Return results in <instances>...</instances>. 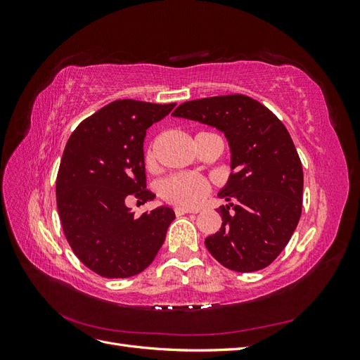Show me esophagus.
Wrapping results in <instances>:
<instances>
[{"instance_id":"obj_1","label":"esophagus","mask_w":360,"mask_h":360,"mask_svg":"<svg viewBox=\"0 0 360 360\" xmlns=\"http://www.w3.org/2000/svg\"><path fill=\"white\" fill-rule=\"evenodd\" d=\"M198 210H193V209H184V207H176L174 209V213H176L177 216H181V214H186V213H197Z\"/></svg>"}]
</instances>
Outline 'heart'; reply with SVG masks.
I'll return each instance as SVG.
<instances>
[{"label":"heart","mask_w":360,"mask_h":360,"mask_svg":"<svg viewBox=\"0 0 360 360\" xmlns=\"http://www.w3.org/2000/svg\"><path fill=\"white\" fill-rule=\"evenodd\" d=\"M144 162L147 168L156 167V151L155 146L150 144L146 150ZM210 192V184L205 179L195 176V174L179 172L163 179L159 183V193L167 202L191 209L198 205Z\"/></svg>","instance_id":"obj_1"}]
</instances>
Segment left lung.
<instances>
[{
	"mask_svg": "<svg viewBox=\"0 0 360 360\" xmlns=\"http://www.w3.org/2000/svg\"><path fill=\"white\" fill-rule=\"evenodd\" d=\"M172 115L222 130L231 148L233 172L219 197L234 202L217 210L222 226L205 238V248L224 267L240 274L270 266L302 214L303 169L288 130L245 94L184 102Z\"/></svg>",
	"mask_w": 360,
	"mask_h": 360,
	"instance_id": "obj_1",
	"label": "left lung"
}]
</instances>
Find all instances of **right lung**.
<instances>
[{"instance_id": "right-lung-1", "label": "right lung", "mask_w": 360, "mask_h": 360, "mask_svg": "<svg viewBox=\"0 0 360 360\" xmlns=\"http://www.w3.org/2000/svg\"><path fill=\"white\" fill-rule=\"evenodd\" d=\"M176 103L115 101L73 130L57 174V207L64 236L84 266L103 278H130L153 263L165 242L172 209L141 216L124 201L155 198L147 189L146 130Z\"/></svg>"}]
</instances>
